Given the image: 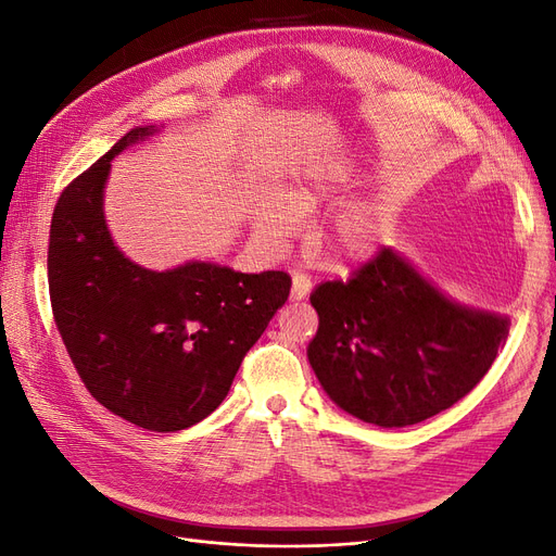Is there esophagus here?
<instances>
[{
    "label": "esophagus",
    "instance_id": "34e87169",
    "mask_svg": "<svg viewBox=\"0 0 556 556\" xmlns=\"http://www.w3.org/2000/svg\"><path fill=\"white\" fill-rule=\"evenodd\" d=\"M308 292H311V278L304 276V274H294L290 299H292V301H301V299L308 296Z\"/></svg>",
    "mask_w": 556,
    "mask_h": 556
}]
</instances>
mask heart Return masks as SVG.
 I'll use <instances>...</instances> for the list:
<instances>
[{"instance_id":"heart-1","label":"heart","mask_w":556,"mask_h":556,"mask_svg":"<svg viewBox=\"0 0 556 556\" xmlns=\"http://www.w3.org/2000/svg\"><path fill=\"white\" fill-rule=\"evenodd\" d=\"M357 174L352 166H311L301 174L288 197L274 192L257 201L255 227L264 243L280 245L292 239L301 215L343 201L355 185ZM382 215L362 204H350L336 211L317 229L315 241L319 250L339 264H359L371 260L382 243Z\"/></svg>"}]
</instances>
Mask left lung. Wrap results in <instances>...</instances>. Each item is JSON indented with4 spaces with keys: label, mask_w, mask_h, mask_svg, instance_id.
Returning a JSON list of instances; mask_svg holds the SVG:
<instances>
[{
    "label": "left lung",
    "mask_w": 556,
    "mask_h": 556,
    "mask_svg": "<svg viewBox=\"0 0 556 556\" xmlns=\"http://www.w3.org/2000/svg\"><path fill=\"white\" fill-rule=\"evenodd\" d=\"M308 362L336 406L394 429L425 422L490 371L510 317L459 304L392 248L350 280L317 285Z\"/></svg>",
    "instance_id": "1"
}]
</instances>
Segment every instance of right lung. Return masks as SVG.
Returning <instances> with one entry per match:
<instances>
[{"instance_id": "right-lung-1", "label": "right lung", "mask_w": 556, "mask_h": 556, "mask_svg": "<svg viewBox=\"0 0 556 556\" xmlns=\"http://www.w3.org/2000/svg\"><path fill=\"white\" fill-rule=\"evenodd\" d=\"M157 131L129 129L66 185L50 223L48 290L88 392L127 422L166 433L220 406L292 280L199 260L153 271L123 255L104 215L111 160Z\"/></svg>"}]
</instances>
